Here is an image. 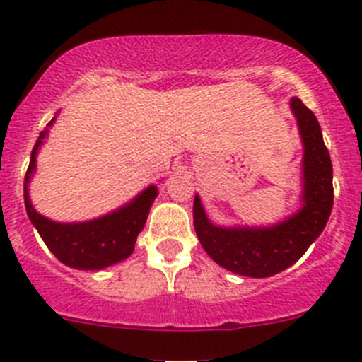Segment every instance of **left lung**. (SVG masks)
<instances>
[{
	"label": "left lung",
	"instance_id": "1",
	"mask_svg": "<svg viewBox=\"0 0 362 362\" xmlns=\"http://www.w3.org/2000/svg\"><path fill=\"white\" fill-rule=\"evenodd\" d=\"M304 144L303 209L269 228H221L207 220L199 197L193 225L207 255L225 269L250 278H267L287 269L320 235L332 209V163L315 114L299 98L291 100Z\"/></svg>",
	"mask_w": 362,
	"mask_h": 362
}]
</instances>
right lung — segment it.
Here are the masks:
<instances>
[{
  "instance_id": "1",
  "label": "right lung",
  "mask_w": 362,
  "mask_h": 362,
  "mask_svg": "<svg viewBox=\"0 0 362 362\" xmlns=\"http://www.w3.org/2000/svg\"><path fill=\"white\" fill-rule=\"evenodd\" d=\"M52 121H49V127ZM45 135H47V130L40 132V137L31 151L30 167H28L26 181H24V204H26L31 223L37 227L47 248L63 264L82 271L103 269L130 257L139 232L144 228L146 220H148L149 207L156 199L155 186H149L134 202L107 216L84 221V223L51 221L35 211L28 195V182H30L31 173L35 170L38 146L42 144Z\"/></svg>"
}]
</instances>
